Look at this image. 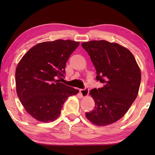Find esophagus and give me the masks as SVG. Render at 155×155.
<instances>
[{
  "label": "esophagus",
  "instance_id": "1",
  "mask_svg": "<svg viewBox=\"0 0 155 155\" xmlns=\"http://www.w3.org/2000/svg\"><path fill=\"white\" fill-rule=\"evenodd\" d=\"M79 91H80L81 94H82V96L84 97L87 96L88 93H89V88L86 87L85 88H84V89H80Z\"/></svg>",
  "mask_w": 155,
  "mask_h": 155
}]
</instances>
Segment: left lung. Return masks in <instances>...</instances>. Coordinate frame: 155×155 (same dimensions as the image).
<instances>
[{
    "label": "left lung",
    "instance_id": "1",
    "mask_svg": "<svg viewBox=\"0 0 155 155\" xmlns=\"http://www.w3.org/2000/svg\"><path fill=\"white\" fill-rule=\"evenodd\" d=\"M81 46L96 69L97 81L104 85L90 91L95 107L86 117L98 126L110 124L123 117L135 101L141 81L140 68L133 54L118 44L92 41Z\"/></svg>",
    "mask_w": 155,
    "mask_h": 155
}]
</instances>
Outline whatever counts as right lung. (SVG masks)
<instances>
[{
	"instance_id": "add662e5",
	"label": "right lung",
	"mask_w": 155,
	"mask_h": 155,
	"mask_svg": "<svg viewBox=\"0 0 155 155\" xmlns=\"http://www.w3.org/2000/svg\"><path fill=\"white\" fill-rule=\"evenodd\" d=\"M79 42L59 40L41 42L26 53L16 67V93L22 106L35 119L48 123L61 114L68 97L78 90L60 83L65 67Z\"/></svg>"
}]
</instances>
